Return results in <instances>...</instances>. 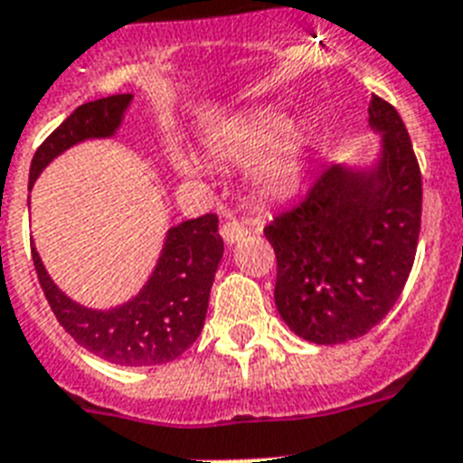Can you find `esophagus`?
Returning <instances> with one entry per match:
<instances>
[{
  "mask_svg": "<svg viewBox=\"0 0 463 463\" xmlns=\"http://www.w3.org/2000/svg\"><path fill=\"white\" fill-rule=\"evenodd\" d=\"M247 232H250V228L244 223H240V221H228L221 228V238L225 240V244H238L240 240L247 238Z\"/></svg>",
  "mask_w": 463,
  "mask_h": 463,
  "instance_id": "1",
  "label": "esophagus"
}]
</instances>
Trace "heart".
I'll return each instance as SVG.
<instances>
[{"instance_id": "b5f03b06", "label": "heart", "mask_w": 463, "mask_h": 463, "mask_svg": "<svg viewBox=\"0 0 463 463\" xmlns=\"http://www.w3.org/2000/svg\"><path fill=\"white\" fill-rule=\"evenodd\" d=\"M206 152L225 164H250L251 183L269 199H283L302 187L309 168L314 135L302 123H292L285 111L254 109L231 116L204 135ZM173 166L183 178H202V164L193 154L175 152Z\"/></svg>"}]
</instances>
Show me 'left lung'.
Wrapping results in <instances>:
<instances>
[{"mask_svg":"<svg viewBox=\"0 0 463 463\" xmlns=\"http://www.w3.org/2000/svg\"><path fill=\"white\" fill-rule=\"evenodd\" d=\"M378 135L364 164L323 171L309 197L278 213L264 235L278 259L276 307L314 345L366 335L400 299L420 231V171L400 114L368 104Z\"/></svg>","mask_w":463,"mask_h":463,"instance_id":"1","label":"left lung"}]
</instances>
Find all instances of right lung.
<instances>
[{"label":"right lung","instance_id":"obj_1","mask_svg":"<svg viewBox=\"0 0 463 463\" xmlns=\"http://www.w3.org/2000/svg\"><path fill=\"white\" fill-rule=\"evenodd\" d=\"M130 104L133 95H114L75 109L33 156L28 190H33L40 173L71 146L116 137ZM30 244L44 297L63 330L104 362L133 368L173 362L197 340L223 257L219 219L213 213L171 225L164 235L159 259L140 290L123 304L92 309L75 302L52 280L35 242Z\"/></svg>","mask_w":463,"mask_h":463}]
</instances>
